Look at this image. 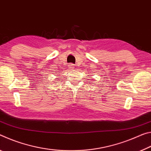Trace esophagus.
Returning a JSON list of instances; mask_svg holds the SVG:
<instances>
[{
    "label": "esophagus",
    "mask_w": 151,
    "mask_h": 151,
    "mask_svg": "<svg viewBox=\"0 0 151 151\" xmlns=\"http://www.w3.org/2000/svg\"><path fill=\"white\" fill-rule=\"evenodd\" d=\"M69 68H70V69H71V70H74V65H73V64H70V65H69Z\"/></svg>",
    "instance_id": "esophagus-1"
}]
</instances>
